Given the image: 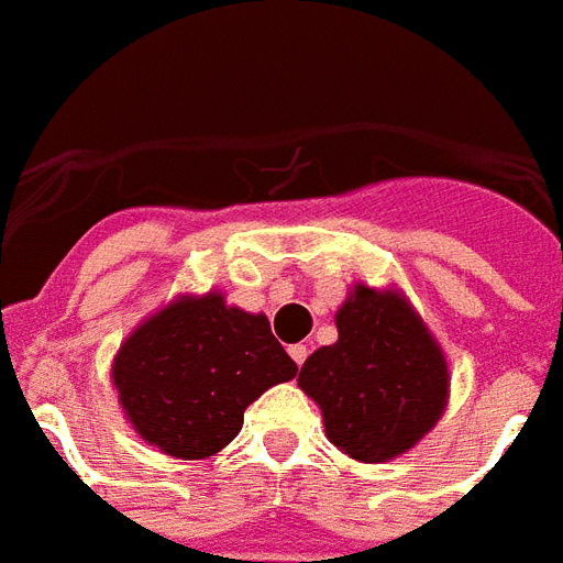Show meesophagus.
Instances as JSON below:
<instances>
[{"mask_svg":"<svg viewBox=\"0 0 563 563\" xmlns=\"http://www.w3.org/2000/svg\"><path fill=\"white\" fill-rule=\"evenodd\" d=\"M287 352H290V357H294V363H296V366H302V363H305V357H308V349H305L302 343L290 345V349H287Z\"/></svg>","mask_w":563,"mask_h":563,"instance_id":"obj_1","label":"esophagus"}]
</instances>
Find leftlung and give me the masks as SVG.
I'll return each mask as SVG.
<instances>
[{
  "label": "left lung",
  "mask_w": 563,
  "mask_h": 563,
  "mask_svg": "<svg viewBox=\"0 0 563 563\" xmlns=\"http://www.w3.org/2000/svg\"><path fill=\"white\" fill-rule=\"evenodd\" d=\"M334 345L305 360L299 386L319 404L328 439L360 462L409 451L442 416L448 363L398 294L357 285L336 310Z\"/></svg>",
  "instance_id": "left-lung-1"
}]
</instances>
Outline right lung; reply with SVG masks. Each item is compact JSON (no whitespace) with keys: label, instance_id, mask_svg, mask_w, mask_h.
Returning <instances> with one entry per match:
<instances>
[{"label":"right lung","instance_id":"add662e5","mask_svg":"<svg viewBox=\"0 0 563 563\" xmlns=\"http://www.w3.org/2000/svg\"><path fill=\"white\" fill-rule=\"evenodd\" d=\"M296 372L267 317L206 294L139 325L112 363V384L145 442L179 460H206L241 433L244 409L264 389Z\"/></svg>","mask_w":563,"mask_h":563}]
</instances>
